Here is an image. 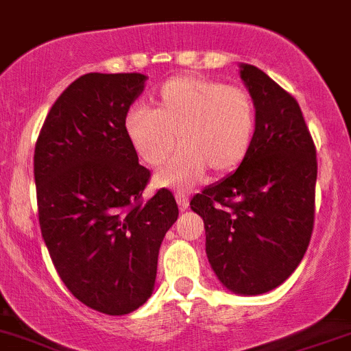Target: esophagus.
<instances>
[{"label":"esophagus","mask_w":351,"mask_h":351,"mask_svg":"<svg viewBox=\"0 0 351 351\" xmlns=\"http://www.w3.org/2000/svg\"><path fill=\"white\" fill-rule=\"evenodd\" d=\"M176 202H178V205L181 210H186V208L189 207V195L186 191L176 193Z\"/></svg>","instance_id":"esophagus-1"}]
</instances>
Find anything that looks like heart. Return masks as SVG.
Masks as SVG:
<instances>
[{
  "instance_id": "obj_1",
  "label": "heart",
  "mask_w": 351,
  "mask_h": 351,
  "mask_svg": "<svg viewBox=\"0 0 351 351\" xmlns=\"http://www.w3.org/2000/svg\"><path fill=\"white\" fill-rule=\"evenodd\" d=\"M125 132L149 167L162 165L179 141L181 149L154 181L181 189L200 181L207 169L230 172L247 158L256 136V108L240 86L176 76L153 95V109L136 106L127 112Z\"/></svg>"
}]
</instances>
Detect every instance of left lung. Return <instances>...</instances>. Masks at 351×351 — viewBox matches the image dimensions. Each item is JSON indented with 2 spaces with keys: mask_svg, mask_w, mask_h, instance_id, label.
<instances>
[{
  "mask_svg": "<svg viewBox=\"0 0 351 351\" xmlns=\"http://www.w3.org/2000/svg\"><path fill=\"white\" fill-rule=\"evenodd\" d=\"M256 108L247 158L189 202L204 219L205 252L228 291L257 295L284 284L313 231L317 153L300 104L266 73L240 64Z\"/></svg>",
  "mask_w": 351,
  "mask_h": 351,
  "instance_id": "obj_1",
  "label": "left lung"
}]
</instances>
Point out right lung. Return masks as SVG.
<instances>
[{
    "label": "right lung",
    "mask_w": 351,
    "mask_h": 351,
    "mask_svg": "<svg viewBox=\"0 0 351 351\" xmlns=\"http://www.w3.org/2000/svg\"><path fill=\"white\" fill-rule=\"evenodd\" d=\"M141 73H88L51 106L34 149L38 214L51 263L71 294L127 315L153 294L162 240L178 221L169 189L149 200V170L125 132Z\"/></svg>",
    "instance_id": "right-lung-1"
}]
</instances>
